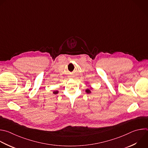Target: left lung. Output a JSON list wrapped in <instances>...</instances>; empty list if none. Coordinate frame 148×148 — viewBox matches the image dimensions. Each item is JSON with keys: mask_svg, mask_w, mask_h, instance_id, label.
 Segmentation results:
<instances>
[{"mask_svg": "<svg viewBox=\"0 0 148 148\" xmlns=\"http://www.w3.org/2000/svg\"><path fill=\"white\" fill-rule=\"evenodd\" d=\"M86 92L87 93H90V89H86Z\"/></svg>", "mask_w": 148, "mask_h": 148, "instance_id": "obj_1", "label": "left lung"}]
</instances>
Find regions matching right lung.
<instances>
[{
	"instance_id": "right-lung-1",
	"label": "right lung",
	"mask_w": 148,
	"mask_h": 148,
	"mask_svg": "<svg viewBox=\"0 0 148 148\" xmlns=\"http://www.w3.org/2000/svg\"><path fill=\"white\" fill-rule=\"evenodd\" d=\"M58 93V91H54V92H53V93H54V94H56V93Z\"/></svg>"
}]
</instances>
